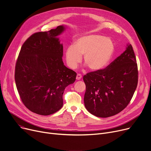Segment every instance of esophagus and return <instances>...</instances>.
Segmentation results:
<instances>
[{
	"label": "esophagus",
	"mask_w": 151,
	"mask_h": 151,
	"mask_svg": "<svg viewBox=\"0 0 151 151\" xmlns=\"http://www.w3.org/2000/svg\"><path fill=\"white\" fill-rule=\"evenodd\" d=\"M76 78L77 80H80L82 78V75L81 74H77Z\"/></svg>",
	"instance_id": "obj_1"
}]
</instances>
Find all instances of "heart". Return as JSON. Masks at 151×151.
<instances>
[{"mask_svg": "<svg viewBox=\"0 0 151 151\" xmlns=\"http://www.w3.org/2000/svg\"><path fill=\"white\" fill-rule=\"evenodd\" d=\"M114 44L109 37L101 35L89 34L78 37L73 45L65 50V57L67 65L75 68L81 62H84L94 72L104 68L110 62L114 52Z\"/></svg>", "mask_w": 151, "mask_h": 151, "instance_id": "b5f03b06", "label": "heart"}]
</instances>
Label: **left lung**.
Returning a JSON list of instances; mask_svg holds the SVG:
<instances>
[{
    "label": "left lung",
    "mask_w": 151,
    "mask_h": 151,
    "mask_svg": "<svg viewBox=\"0 0 151 151\" xmlns=\"http://www.w3.org/2000/svg\"><path fill=\"white\" fill-rule=\"evenodd\" d=\"M136 61L133 48L127 44L125 51L105 69L84 76V105L90 114L107 118L128 105L138 84Z\"/></svg>",
    "instance_id": "1"
}]
</instances>
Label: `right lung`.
I'll return each mask as SVG.
<instances>
[{"instance_id":"1","label":"right lung","mask_w":151,"mask_h":151,"mask_svg":"<svg viewBox=\"0 0 151 151\" xmlns=\"http://www.w3.org/2000/svg\"><path fill=\"white\" fill-rule=\"evenodd\" d=\"M66 27L32 35L22 45L15 68V82L22 103L30 111L49 115L63 106L66 87L76 73L63 61V45L58 36Z\"/></svg>"}]
</instances>
